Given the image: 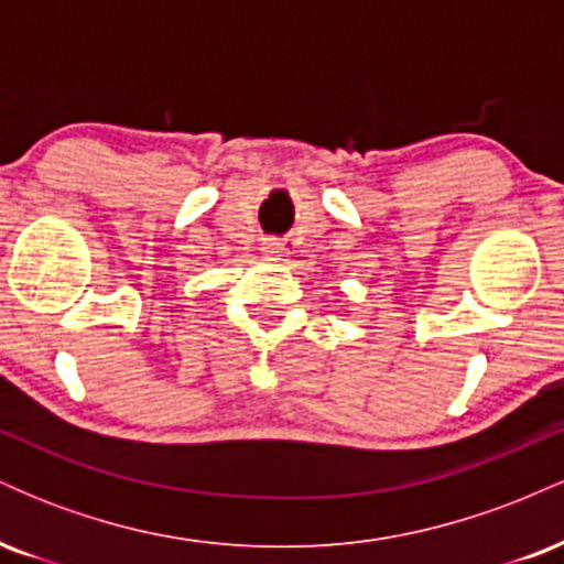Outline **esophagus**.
<instances>
[{
  "instance_id": "obj_1",
  "label": "esophagus",
  "mask_w": 564,
  "mask_h": 564,
  "mask_svg": "<svg viewBox=\"0 0 564 564\" xmlns=\"http://www.w3.org/2000/svg\"><path fill=\"white\" fill-rule=\"evenodd\" d=\"M262 251H264V257H268V260H281L283 246L278 243V241H268V243L262 246Z\"/></svg>"
}]
</instances>
